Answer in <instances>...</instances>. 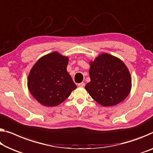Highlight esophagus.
Wrapping results in <instances>:
<instances>
[{
  "label": "esophagus",
  "instance_id": "obj_1",
  "mask_svg": "<svg viewBox=\"0 0 153 153\" xmlns=\"http://www.w3.org/2000/svg\"><path fill=\"white\" fill-rule=\"evenodd\" d=\"M84 84H84V82L79 83V84H78V86H79V87H84Z\"/></svg>",
  "mask_w": 153,
  "mask_h": 153
}]
</instances>
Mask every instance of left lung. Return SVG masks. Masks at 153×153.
<instances>
[{"mask_svg": "<svg viewBox=\"0 0 153 153\" xmlns=\"http://www.w3.org/2000/svg\"><path fill=\"white\" fill-rule=\"evenodd\" d=\"M91 82L85 88L103 106H112L126 98L131 89V74L120 59L102 53L90 62Z\"/></svg>", "mask_w": 153, "mask_h": 153, "instance_id": "left-lung-1", "label": "left lung"}]
</instances>
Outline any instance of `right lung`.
Here are the masks:
<instances>
[{"label":"right lung","instance_id":"right-lung-1","mask_svg":"<svg viewBox=\"0 0 153 153\" xmlns=\"http://www.w3.org/2000/svg\"><path fill=\"white\" fill-rule=\"evenodd\" d=\"M68 62L67 57L54 51L40 58L31 69L27 86L42 105L58 106L77 88L67 71Z\"/></svg>","mask_w":153,"mask_h":153}]
</instances>
